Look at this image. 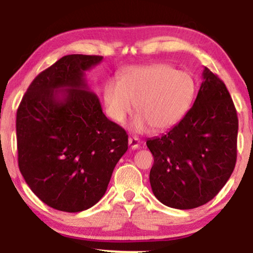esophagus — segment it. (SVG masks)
Segmentation results:
<instances>
[{"instance_id":"obj_1","label":"esophagus","mask_w":253,"mask_h":253,"mask_svg":"<svg viewBox=\"0 0 253 253\" xmlns=\"http://www.w3.org/2000/svg\"><path fill=\"white\" fill-rule=\"evenodd\" d=\"M140 145V139L138 137H130L129 138V146L131 150H137Z\"/></svg>"}]
</instances>
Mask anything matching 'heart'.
I'll return each instance as SVG.
<instances>
[{
    "label": "heart",
    "instance_id": "b5f03b06",
    "mask_svg": "<svg viewBox=\"0 0 253 253\" xmlns=\"http://www.w3.org/2000/svg\"><path fill=\"white\" fill-rule=\"evenodd\" d=\"M195 81L185 71L166 63L130 67L121 79L110 78L103 89L107 113L117 123L136 109L130 129L145 132L153 126L162 131L178 122L191 106Z\"/></svg>",
    "mask_w": 253,
    "mask_h": 253
}]
</instances>
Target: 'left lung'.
<instances>
[{
  "instance_id": "1",
  "label": "left lung",
  "mask_w": 253,
  "mask_h": 253,
  "mask_svg": "<svg viewBox=\"0 0 253 253\" xmlns=\"http://www.w3.org/2000/svg\"><path fill=\"white\" fill-rule=\"evenodd\" d=\"M238 119L224 83L206 67L185 116L161 137L147 139L154 157L150 171L159 202L177 210L209 203L233 174Z\"/></svg>"
}]
</instances>
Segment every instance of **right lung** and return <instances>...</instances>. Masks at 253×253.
I'll use <instances>...</instances> for the list:
<instances>
[{
    "label": "right lung",
    "instance_id": "add662e5",
    "mask_svg": "<svg viewBox=\"0 0 253 253\" xmlns=\"http://www.w3.org/2000/svg\"><path fill=\"white\" fill-rule=\"evenodd\" d=\"M102 58H60L34 78L17 110L19 170L41 202L62 212L95 205L127 150L126 130L107 119L85 79Z\"/></svg>",
    "mask_w": 253,
    "mask_h": 253
}]
</instances>
